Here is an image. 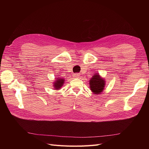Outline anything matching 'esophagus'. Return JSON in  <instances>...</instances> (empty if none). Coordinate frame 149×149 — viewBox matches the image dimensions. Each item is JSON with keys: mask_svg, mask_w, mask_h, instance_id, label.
<instances>
[{"mask_svg": "<svg viewBox=\"0 0 149 149\" xmlns=\"http://www.w3.org/2000/svg\"><path fill=\"white\" fill-rule=\"evenodd\" d=\"M73 76V77L75 78H79L80 74H79V73H74Z\"/></svg>", "mask_w": 149, "mask_h": 149, "instance_id": "1", "label": "esophagus"}]
</instances>
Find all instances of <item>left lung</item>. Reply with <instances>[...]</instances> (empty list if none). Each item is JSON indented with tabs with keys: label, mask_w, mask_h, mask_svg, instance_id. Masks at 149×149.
Wrapping results in <instances>:
<instances>
[{
	"label": "left lung",
	"mask_w": 149,
	"mask_h": 149,
	"mask_svg": "<svg viewBox=\"0 0 149 149\" xmlns=\"http://www.w3.org/2000/svg\"><path fill=\"white\" fill-rule=\"evenodd\" d=\"M106 80L102 78L99 73H94V75L89 80L90 90L94 94H100L104 90Z\"/></svg>",
	"instance_id": "obj_1"
}]
</instances>
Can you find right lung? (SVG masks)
I'll return each instance as SVG.
<instances>
[{
  "label": "right lung",
  "instance_id": "add662e5",
  "mask_svg": "<svg viewBox=\"0 0 149 149\" xmlns=\"http://www.w3.org/2000/svg\"><path fill=\"white\" fill-rule=\"evenodd\" d=\"M65 81V79L64 78H62L61 76V77L56 78L55 80L54 81V83L53 84V88L55 89V90H60L63 86L64 85Z\"/></svg>",
  "mask_w": 149,
  "mask_h": 149
}]
</instances>
